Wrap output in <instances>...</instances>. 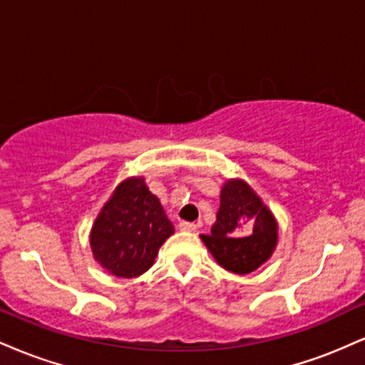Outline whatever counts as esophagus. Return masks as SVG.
<instances>
[{
  "label": "esophagus",
  "instance_id": "34e87169",
  "mask_svg": "<svg viewBox=\"0 0 365 365\" xmlns=\"http://www.w3.org/2000/svg\"><path fill=\"white\" fill-rule=\"evenodd\" d=\"M178 226H180V230H182V232H195V230H197V225L190 223V221H182V223H180Z\"/></svg>",
  "mask_w": 365,
  "mask_h": 365
}]
</instances>
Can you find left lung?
I'll list each match as a JSON object with an SVG mask.
<instances>
[{"label": "left lung", "instance_id": "obj_1", "mask_svg": "<svg viewBox=\"0 0 365 365\" xmlns=\"http://www.w3.org/2000/svg\"><path fill=\"white\" fill-rule=\"evenodd\" d=\"M200 238L220 266L247 274L273 254L278 226L252 188L242 180H230L221 190L216 223L209 235Z\"/></svg>", "mask_w": 365, "mask_h": 365}]
</instances>
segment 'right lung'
Returning <instances> with one entry per match:
<instances>
[{
  "instance_id": "obj_1",
  "label": "right lung",
  "mask_w": 365,
  "mask_h": 365,
  "mask_svg": "<svg viewBox=\"0 0 365 365\" xmlns=\"http://www.w3.org/2000/svg\"><path fill=\"white\" fill-rule=\"evenodd\" d=\"M175 228L144 178H130L99 212L91 232V247L104 269L118 278H135L149 269L159 247Z\"/></svg>"
}]
</instances>
